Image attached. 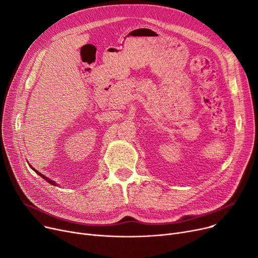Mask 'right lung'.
I'll return each instance as SVG.
<instances>
[{
    "label": "right lung",
    "instance_id": "add662e5",
    "mask_svg": "<svg viewBox=\"0 0 258 258\" xmlns=\"http://www.w3.org/2000/svg\"><path fill=\"white\" fill-rule=\"evenodd\" d=\"M32 169H33L34 171H36V170H35V169H34L33 167H32ZM36 173H37V174H39V175H40V177H42V178H44V179H45V180H46V181H47L48 183H50V184H52V185H56V184H55V182H54V181H52V180H50V179H48V178H46L44 174H42V173H40V172H38V171H36Z\"/></svg>",
    "mask_w": 258,
    "mask_h": 258
}]
</instances>
